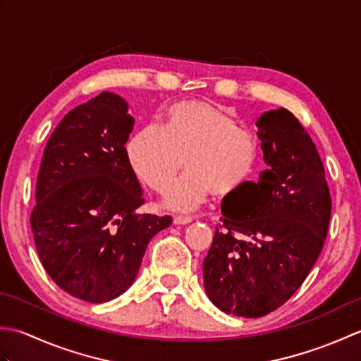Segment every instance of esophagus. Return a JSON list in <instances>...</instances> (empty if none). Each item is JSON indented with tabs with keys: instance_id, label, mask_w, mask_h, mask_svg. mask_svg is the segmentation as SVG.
<instances>
[{
	"instance_id": "esophagus-1",
	"label": "esophagus",
	"mask_w": 361,
	"mask_h": 361,
	"mask_svg": "<svg viewBox=\"0 0 361 361\" xmlns=\"http://www.w3.org/2000/svg\"><path fill=\"white\" fill-rule=\"evenodd\" d=\"M192 221V217L189 216H175L173 217V225H188Z\"/></svg>"
}]
</instances>
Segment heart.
<instances>
[{
	"mask_svg": "<svg viewBox=\"0 0 361 361\" xmlns=\"http://www.w3.org/2000/svg\"><path fill=\"white\" fill-rule=\"evenodd\" d=\"M126 153L135 175L158 194L172 186L185 163L188 173L164 203L188 211L212 192L226 195L240 188L256 164L257 145L225 109L186 101L169 109L163 128L145 126L135 132Z\"/></svg>",
	"mask_w": 361,
	"mask_h": 361,
	"instance_id": "1",
	"label": "heart"
}]
</instances>
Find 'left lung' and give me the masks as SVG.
<instances>
[{
	"mask_svg": "<svg viewBox=\"0 0 361 361\" xmlns=\"http://www.w3.org/2000/svg\"><path fill=\"white\" fill-rule=\"evenodd\" d=\"M268 169L221 206V226L203 260L204 291L229 315L259 318L293 296L327 235L332 200L309 133L286 109L256 122Z\"/></svg>",
	"mask_w": 361,
	"mask_h": 361,
	"instance_id": "left-lung-1",
	"label": "left lung"
}]
</instances>
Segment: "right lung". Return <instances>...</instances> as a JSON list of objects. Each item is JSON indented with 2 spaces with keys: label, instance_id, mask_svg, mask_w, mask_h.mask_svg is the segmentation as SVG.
Listing matches in <instances>:
<instances>
[{
  "label": "right lung",
  "instance_id": "right-lung-1",
  "mask_svg": "<svg viewBox=\"0 0 361 361\" xmlns=\"http://www.w3.org/2000/svg\"><path fill=\"white\" fill-rule=\"evenodd\" d=\"M133 126L128 104L104 91L60 121L42 158L35 248L52 281L87 302L127 291L152 237L172 224L137 212L142 188L126 153Z\"/></svg>",
  "mask_w": 361,
  "mask_h": 361
}]
</instances>
